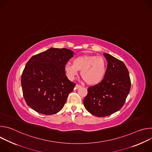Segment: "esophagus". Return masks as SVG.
I'll return each instance as SVG.
<instances>
[{"label": "esophagus", "instance_id": "esophagus-1", "mask_svg": "<svg viewBox=\"0 0 152 152\" xmlns=\"http://www.w3.org/2000/svg\"><path fill=\"white\" fill-rule=\"evenodd\" d=\"M81 88V86H80V85H77V84L76 85V86H75V88H76V89H79V88Z\"/></svg>", "mask_w": 152, "mask_h": 152}]
</instances>
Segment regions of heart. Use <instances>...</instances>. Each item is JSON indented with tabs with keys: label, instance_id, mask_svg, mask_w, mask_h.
Listing matches in <instances>:
<instances>
[{
	"label": "heart",
	"instance_id": "1",
	"mask_svg": "<svg viewBox=\"0 0 152 152\" xmlns=\"http://www.w3.org/2000/svg\"><path fill=\"white\" fill-rule=\"evenodd\" d=\"M73 64L67 63L64 70L67 77L73 80L80 70V76L90 85H95L102 81L106 72L105 60L96 55H82L75 58Z\"/></svg>",
	"mask_w": 152,
	"mask_h": 152
}]
</instances>
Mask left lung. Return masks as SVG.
<instances>
[{"label": "left lung", "instance_id": "1", "mask_svg": "<svg viewBox=\"0 0 152 152\" xmlns=\"http://www.w3.org/2000/svg\"><path fill=\"white\" fill-rule=\"evenodd\" d=\"M107 66L102 81L88 89L83 100L86 110L102 117L119 111L131 90V79L125 64L108 53H103Z\"/></svg>", "mask_w": 152, "mask_h": 152}]
</instances>
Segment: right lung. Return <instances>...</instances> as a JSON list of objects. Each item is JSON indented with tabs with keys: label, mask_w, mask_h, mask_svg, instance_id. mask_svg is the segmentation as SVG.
<instances>
[{
	"label": "right lung",
	"mask_w": 152,
	"mask_h": 152,
	"mask_svg": "<svg viewBox=\"0 0 152 152\" xmlns=\"http://www.w3.org/2000/svg\"><path fill=\"white\" fill-rule=\"evenodd\" d=\"M74 54L66 48H50L32 56L27 62L21 83L25 100L34 111L52 115L62 109L76 85L64 70Z\"/></svg>",
	"instance_id": "right-lung-1"
}]
</instances>
